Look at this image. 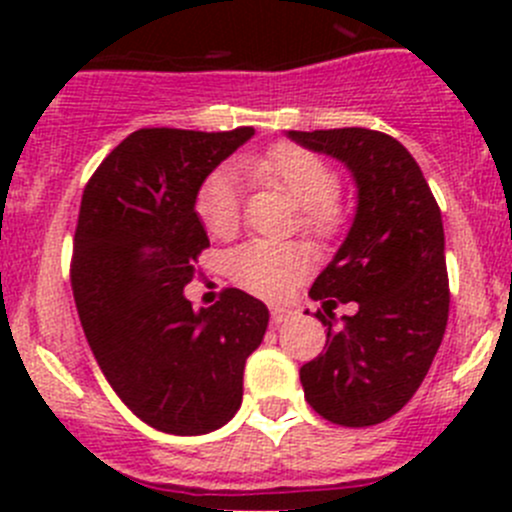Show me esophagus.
<instances>
[{"mask_svg": "<svg viewBox=\"0 0 512 512\" xmlns=\"http://www.w3.org/2000/svg\"><path fill=\"white\" fill-rule=\"evenodd\" d=\"M292 314L294 312L289 307H270V322L275 324V327H280V324H285Z\"/></svg>", "mask_w": 512, "mask_h": 512, "instance_id": "1", "label": "esophagus"}]
</instances>
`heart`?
<instances>
[{
  "instance_id": "b5f03b06",
  "label": "heart",
  "mask_w": 512,
  "mask_h": 512,
  "mask_svg": "<svg viewBox=\"0 0 512 512\" xmlns=\"http://www.w3.org/2000/svg\"><path fill=\"white\" fill-rule=\"evenodd\" d=\"M252 178L285 190L299 205V227L317 240L342 230L347 205L337 193V173L317 153L294 143H275L262 156L247 158ZM195 210L213 237H232L240 227V188L230 168H218L200 185ZM307 252L297 242L250 240L227 252L225 272L237 287L262 299H282L307 275Z\"/></svg>"
}]
</instances>
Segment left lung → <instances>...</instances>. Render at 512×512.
<instances>
[{
  "mask_svg": "<svg viewBox=\"0 0 512 512\" xmlns=\"http://www.w3.org/2000/svg\"><path fill=\"white\" fill-rule=\"evenodd\" d=\"M352 170L359 203L347 240L309 297L322 299L324 354L299 369L304 399L339 426H374L409 404L448 322L443 223L421 168L396 138L369 128L289 131ZM357 302L337 323L331 309Z\"/></svg>",
  "mask_w": 512,
  "mask_h": 512,
  "instance_id": "obj_1",
  "label": "left lung"
}]
</instances>
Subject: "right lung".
Here are the masks:
<instances>
[{"mask_svg":"<svg viewBox=\"0 0 512 512\" xmlns=\"http://www.w3.org/2000/svg\"><path fill=\"white\" fill-rule=\"evenodd\" d=\"M255 136L141 128L84 188L71 289L89 347L118 399L175 436L225 426L242 401L247 356L265 337L260 299L227 287L208 309L183 289L210 247L195 213L203 180Z\"/></svg>","mask_w":512,"mask_h":512,"instance_id":"obj_1","label":"right lung"}]
</instances>
